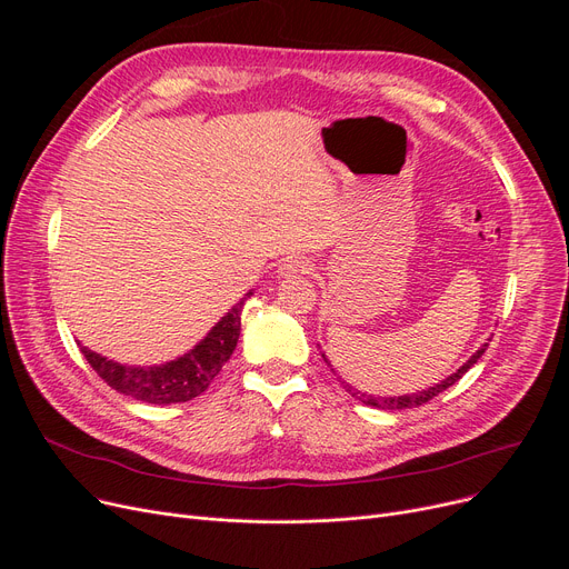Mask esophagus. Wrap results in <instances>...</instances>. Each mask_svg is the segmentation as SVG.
<instances>
[{"label": "esophagus", "instance_id": "obj_1", "mask_svg": "<svg viewBox=\"0 0 569 569\" xmlns=\"http://www.w3.org/2000/svg\"><path fill=\"white\" fill-rule=\"evenodd\" d=\"M309 264L300 258H286L281 264H279V277L281 279H288V277H295V274H302L307 272Z\"/></svg>", "mask_w": 569, "mask_h": 569}]
</instances>
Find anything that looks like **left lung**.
Returning <instances> with one entry per match:
<instances>
[{"mask_svg":"<svg viewBox=\"0 0 569 569\" xmlns=\"http://www.w3.org/2000/svg\"><path fill=\"white\" fill-rule=\"evenodd\" d=\"M487 346L489 343H485L480 350H477L470 360L461 367V369H457V373H452L450 378H445V380H440L438 385H433V387H429V390H422V392H417V395H403V397H371V395H362V392H357L355 387H350L346 380V387H348V392L352 395V397H357L360 399L362 403H367V406H373V408H382V410H403V408H417V406H422V403H427V401H431L433 397H438L440 392H445L447 387L450 385H455L477 360H480V357L485 355V350H487ZM322 360L330 365V360H327L325 357V352H322ZM332 367V365H330ZM335 371V369H332Z\"/></svg>","mask_w":569,"mask_h":569,"instance_id":"obj_1","label":"left lung"}]
</instances>
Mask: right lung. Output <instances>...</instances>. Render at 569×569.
Segmentation results:
<instances>
[{
	"instance_id": "1",
	"label": "right lung",
	"mask_w": 569,
	"mask_h": 569,
	"mask_svg": "<svg viewBox=\"0 0 569 569\" xmlns=\"http://www.w3.org/2000/svg\"><path fill=\"white\" fill-rule=\"evenodd\" d=\"M251 295L253 292H247L242 300H239L212 330L207 332V337L198 346H193V350L166 365L127 367L108 360V357L89 350L87 346H78L89 367H92L99 373V378H103V382H108L119 395L159 406L191 401L207 390L209 382L217 378L221 367L230 360L239 339V330H242V320H239V316H242L247 297Z\"/></svg>"
}]
</instances>
